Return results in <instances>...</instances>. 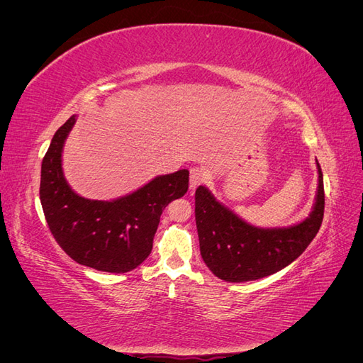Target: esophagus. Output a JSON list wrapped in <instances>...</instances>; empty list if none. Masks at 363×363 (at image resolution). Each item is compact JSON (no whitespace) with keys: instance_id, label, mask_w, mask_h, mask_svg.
I'll list each match as a JSON object with an SVG mask.
<instances>
[{"instance_id":"esophagus-1","label":"esophagus","mask_w":363,"mask_h":363,"mask_svg":"<svg viewBox=\"0 0 363 363\" xmlns=\"http://www.w3.org/2000/svg\"><path fill=\"white\" fill-rule=\"evenodd\" d=\"M206 179H207L206 171H204L203 168H200V167H194V168L191 169L189 189H191V191H194V189L196 188V186H200L201 183H204V182H206Z\"/></svg>"}]
</instances>
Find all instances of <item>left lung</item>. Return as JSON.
<instances>
[{
  "label": "left lung",
  "mask_w": 363,
  "mask_h": 363,
  "mask_svg": "<svg viewBox=\"0 0 363 363\" xmlns=\"http://www.w3.org/2000/svg\"><path fill=\"white\" fill-rule=\"evenodd\" d=\"M313 211L286 228L255 227L215 200L204 186L195 191V221L206 265L225 281L257 280L283 269L307 248L324 216V182L320 163Z\"/></svg>",
  "instance_id": "8db88e82"
}]
</instances>
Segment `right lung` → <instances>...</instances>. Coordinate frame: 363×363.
<instances>
[{
  "label": "right lung",
  "instance_id": "obj_1",
  "mask_svg": "<svg viewBox=\"0 0 363 363\" xmlns=\"http://www.w3.org/2000/svg\"><path fill=\"white\" fill-rule=\"evenodd\" d=\"M72 115L52 136L42 160L40 203L50 232L67 255L80 265L104 272H128L152 250L160 215L189 188V171L159 175L140 189L113 201L77 195L62 169V151Z\"/></svg>",
  "mask_w": 363,
  "mask_h": 363
}]
</instances>
